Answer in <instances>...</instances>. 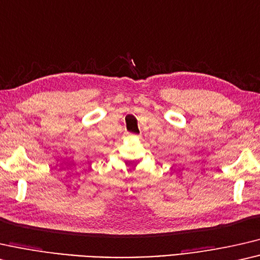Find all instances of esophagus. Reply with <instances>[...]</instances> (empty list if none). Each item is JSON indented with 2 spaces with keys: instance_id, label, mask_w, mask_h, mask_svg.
I'll use <instances>...</instances> for the list:
<instances>
[{
  "instance_id": "obj_1",
  "label": "esophagus",
  "mask_w": 260,
  "mask_h": 260,
  "mask_svg": "<svg viewBox=\"0 0 260 260\" xmlns=\"http://www.w3.org/2000/svg\"><path fill=\"white\" fill-rule=\"evenodd\" d=\"M125 137H126V138H131V137H134V135L126 133V134H125Z\"/></svg>"
}]
</instances>
